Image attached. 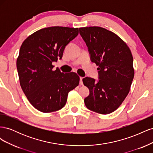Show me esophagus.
Masks as SVG:
<instances>
[{
  "mask_svg": "<svg viewBox=\"0 0 153 153\" xmlns=\"http://www.w3.org/2000/svg\"><path fill=\"white\" fill-rule=\"evenodd\" d=\"M82 79H83V77H80V85H83V82H82Z\"/></svg>",
  "mask_w": 153,
  "mask_h": 153,
  "instance_id": "1",
  "label": "esophagus"
}]
</instances>
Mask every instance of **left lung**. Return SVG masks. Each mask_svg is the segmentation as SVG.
I'll use <instances>...</instances> for the list:
<instances>
[{
  "label": "left lung",
  "mask_w": 153,
  "mask_h": 153,
  "mask_svg": "<svg viewBox=\"0 0 153 153\" xmlns=\"http://www.w3.org/2000/svg\"><path fill=\"white\" fill-rule=\"evenodd\" d=\"M89 51L91 61L99 66L98 82L85 77L89 88L86 107L101 114L117 110L128 94L134 77L133 56L127 44L114 32L100 27L79 28Z\"/></svg>",
  "instance_id": "1"
}]
</instances>
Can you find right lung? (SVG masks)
I'll return each instance as SVG.
<instances>
[{
    "mask_svg": "<svg viewBox=\"0 0 153 153\" xmlns=\"http://www.w3.org/2000/svg\"><path fill=\"white\" fill-rule=\"evenodd\" d=\"M78 34V28L50 27L34 32L24 40L16 60L20 84L35 108L48 113L66 105L69 91L78 85L75 72L53 70L52 62L62 57L66 46Z\"/></svg>",
    "mask_w": 153,
    "mask_h": 153,
    "instance_id": "1",
    "label": "right lung"
}]
</instances>
